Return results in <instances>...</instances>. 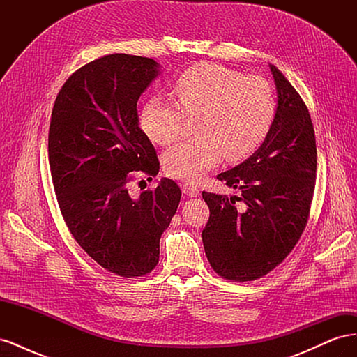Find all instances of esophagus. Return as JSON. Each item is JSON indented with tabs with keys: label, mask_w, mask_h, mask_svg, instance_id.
<instances>
[{
	"label": "esophagus",
	"mask_w": 357,
	"mask_h": 357,
	"mask_svg": "<svg viewBox=\"0 0 357 357\" xmlns=\"http://www.w3.org/2000/svg\"><path fill=\"white\" fill-rule=\"evenodd\" d=\"M181 189H183V193H186L188 197H198L199 195V189L195 183H188V181L183 183Z\"/></svg>",
	"instance_id": "esophagus-1"
}]
</instances>
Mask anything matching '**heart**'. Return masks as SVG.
<instances>
[{"mask_svg":"<svg viewBox=\"0 0 357 357\" xmlns=\"http://www.w3.org/2000/svg\"><path fill=\"white\" fill-rule=\"evenodd\" d=\"M178 105L153 96L144 105L142 125L156 144L168 146L197 121V138L171 149L164 169L172 178L197 181L225 156L240 162L259 149L277 113L273 84L262 77L215 63L183 71L174 84Z\"/></svg>","mask_w":357,"mask_h":357,"instance_id":"1","label":"heart"}]
</instances>
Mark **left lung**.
I'll return each instance as SVG.
<instances>
[{
    "label": "left lung",
    "mask_w": 357,
    "mask_h": 357,
    "mask_svg": "<svg viewBox=\"0 0 357 357\" xmlns=\"http://www.w3.org/2000/svg\"><path fill=\"white\" fill-rule=\"evenodd\" d=\"M271 131L256 152L218 178L240 197L202 192L210 219L202 243L211 268L231 282H253L282 264L304 232L316 186L317 149L305 102L277 67Z\"/></svg>",
    "instance_id": "left-lung-1"
}]
</instances>
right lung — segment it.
Here are the masks:
<instances>
[{
  "instance_id": "1",
  "label": "right lung",
  "mask_w": 357,
  "mask_h": 357,
  "mask_svg": "<svg viewBox=\"0 0 357 357\" xmlns=\"http://www.w3.org/2000/svg\"><path fill=\"white\" fill-rule=\"evenodd\" d=\"M158 74L152 58L95 59L63 83L50 117L49 164L62 218L96 264L126 278L158 265L160 235L181 198L169 178L138 197L129 192L134 172L149 181L159 172L137 113L139 95Z\"/></svg>"
}]
</instances>
